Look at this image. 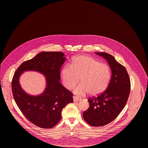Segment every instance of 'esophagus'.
Segmentation results:
<instances>
[{
	"label": "esophagus",
	"instance_id": "34e87169",
	"mask_svg": "<svg viewBox=\"0 0 148 148\" xmlns=\"http://www.w3.org/2000/svg\"><path fill=\"white\" fill-rule=\"evenodd\" d=\"M73 101H74V102L81 101V100H82V99L78 97L77 96H73Z\"/></svg>",
	"mask_w": 148,
	"mask_h": 148
}]
</instances>
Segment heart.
I'll list each match as a JSON object with an SVG mask.
<instances>
[{
  "instance_id": "heart-1",
  "label": "heart",
  "mask_w": 148,
  "mask_h": 148,
  "mask_svg": "<svg viewBox=\"0 0 148 148\" xmlns=\"http://www.w3.org/2000/svg\"><path fill=\"white\" fill-rule=\"evenodd\" d=\"M61 77L63 85L68 90L76 85L80 78L81 84L74 88V93L96 96L108 88L111 71L108 64L101 63L91 56L81 55L73 58L71 66L63 67Z\"/></svg>"
}]
</instances>
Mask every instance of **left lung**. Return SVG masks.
I'll use <instances>...</instances> for the list:
<instances>
[{"mask_svg": "<svg viewBox=\"0 0 148 148\" xmlns=\"http://www.w3.org/2000/svg\"><path fill=\"white\" fill-rule=\"evenodd\" d=\"M104 58L112 72L109 86L97 97L88 99L89 108L83 113L86 121L92 126H102L112 121L119 115L129 98L130 80L122 64L108 53L95 52Z\"/></svg>", "mask_w": 148, "mask_h": 148, "instance_id": "1", "label": "left lung"}]
</instances>
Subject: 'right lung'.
Instances as JSON below:
<instances>
[{
  "label": "right lung",
  "mask_w": 148,
  "mask_h": 148,
  "mask_svg": "<svg viewBox=\"0 0 148 148\" xmlns=\"http://www.w3.org/2000/svg\"><path fill=\"white\" fill-rule=\"evenodd\" d=\"M61 52H42L18 68L12 82L16 103L25 117L39 127L50 129L61 119L62 109L73 102V94L60 82V69L66 60ZM34 70L44 75L47 87L42 94L32 96L20 85V76L24 71Z\"/></svg>",
  "instance_id": "1"
}]
</instances>
